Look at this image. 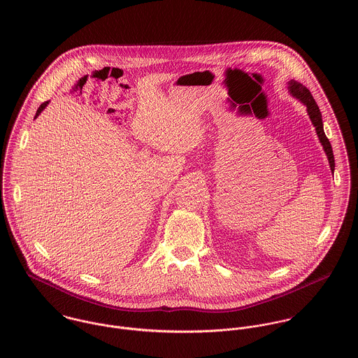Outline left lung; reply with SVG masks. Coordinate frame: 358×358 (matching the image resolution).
Here are the masks:
<instances>
[{"mask_svg":"<svg viewBox=\"0 0 358 358\" xmlns=\"http://www.w3.org/2000/svg\"><path fill=\"white\" fill-rule=\"evenodd\" d=\"M289 91L291 94L298 98L302 103H305L307 107V113L310 115V120L313 122V125L315 127V132L318 135V139L327 153L328 157V161H329V166H331V171L334 173V169H335V158H334V153H332V148H331V143L324 132V128H322V118H321V113H320V108L317 106V103L314 101V98L311 96L310 91L307 90L306 87L298 81H294L291 80L289 81Z\"/></svg>","mask_w":358,"mask_h":358,"instance_id":"obj_1","label":"left lung"}]
</instances>
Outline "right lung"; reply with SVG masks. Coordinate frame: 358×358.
I'll use <instances>...</instances> for the list:
<instances>
[{
    "instance_id": "obj_1",
    "label": "right lung",
    "mask_w": 358,
    "mask_h": 358,
    "mask_svg": "<svg viewBox=\"0 0 358 358\" xmlns=\"http://www.w3.org/2000/svg\"><path fill=\"white\" fill-rule=\"evenodd\" d=\"M47 104H48V102H44L41 106H40V107H38V110H37V113H36V117H38V114H40V113L47 107Z\"/></svg>"
}]
</instances>
